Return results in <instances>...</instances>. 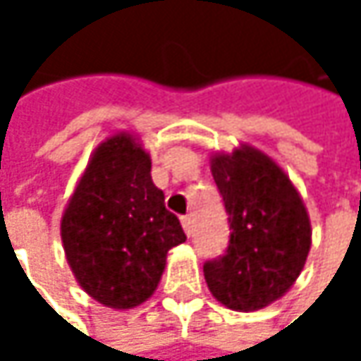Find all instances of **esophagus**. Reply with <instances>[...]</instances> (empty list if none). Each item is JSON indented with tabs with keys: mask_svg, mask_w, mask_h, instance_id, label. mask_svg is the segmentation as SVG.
<instances>
[{
	"mask_svg": "<svg viewBox=\"0 0 361 361\" xmlns=\"http://www.w3.org/2000/svg\"><path fill=\"white\" fill-rule=\"evenodd\" d=\"M181 226H183V232L190 236V234H192V217H190V215H183V217H181Z\"/></svg>",
	"mask_w": 361,
	"mask_h": 361,
	"instance_id": "1",
	"label": "esophagus"
}]
</instances>
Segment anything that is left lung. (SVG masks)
I'll use <instances>...</instances> for the list:
<instances>
[{
  "label": "left lung",
  "mask_w": 361,
  "mask_h": 361,
  "mask_svg": "<svg viewBox=\"0 0 361 361\" xmlns=\"http://www.w3.org/2000/svg\"><path fill=\"white\" fill-rule=\"evenodd\" d=\"M224 196L230 245L204 263L211 295L234 312H257L295 284L312 249V224L301 194L265 152L243 144L211 154Z\"/></svg>",
  "instance_id": "obj_1"
}]
</instances>
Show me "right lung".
I'll use <instances>...</instances> for the list:
<instances>
[{
  "label": "right lung",
  "mask_w": 361,
  "mask_h": 361,
  "mask_svg": "<svg viewBox=\"0 0 361 361\" xmlns=\"http://www.w3.org/2000/svg\"><path fill=\"white\" fill-rule=\"evenodd\" d=\"M150 169L140 140L114 133L94 150L62 213V247L79 286L112 310L148 301L169 249L185 240Z\"/></svg>",
  "instance_id": "obj_1"
}]
</instances>
